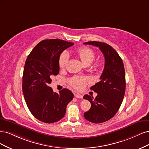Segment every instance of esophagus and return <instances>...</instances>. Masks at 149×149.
Returning <instances> with one entry per match:
<instances>
[{
    "mask_svg": "<svg viewBox=\"0 0 149 149\" xmlns=\"http://www.w3.org/2000/svg\"><path fill=\"white\" fill-rule=\"evenodd\" d=\"M74 96H75V98H81H81H83V95H81L80 94H76V93H75Z\"/></svg>",
    "mask_w": 149,
    "mask_h": 149,
    "instance_id": "obj_1",
    "label": "esophagus"
}]
</instances>
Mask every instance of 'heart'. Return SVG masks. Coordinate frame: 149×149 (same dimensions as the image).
I'll return each instance as SVG.
<instances>
[{"instance_id": "1", "label": "heart", "mask_w": 149, "mask_h": 149, "mask_svg": "<svg viewBox=\"0 0 149 149\" xmlns=\"http://www.w3.org/2000/svg\"><path fill=\"white\" fill-rule=\"evenodd\" d=\"M80 59L85 64H90L95 59V54L94 51L88 47H82L77 51ZM69 60V54L64 51L60 55L59 59V66L60 68L65 67ZM91 79L86 77H75L69 80V84L75 89H82L87 84L90 83Z\"/></svg>"}]
</instances>
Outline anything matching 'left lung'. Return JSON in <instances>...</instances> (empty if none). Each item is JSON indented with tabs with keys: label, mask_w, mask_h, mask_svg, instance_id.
<instances>
[{
	"label": "left lung",
	"mask_w": 149,
	"mask_h": 149,
	"mask_svg": "<svg viewBox=\"0 0 149 149\" xmlns=\"http://www.w3.org/2000/svg\"><path fill=\"white\" fill-rule=\"evenodd\" d=\"M84 45L98 47L104 57V68L100 80L90 88L97 93L95 98L85 95L91 108L84 118L93 123H102L111 119L123 102L126 88L125 70L122 59L113 47L105 42L88 41Z\"/></svg>",
	"instance_id": "1"
}]
</instances>
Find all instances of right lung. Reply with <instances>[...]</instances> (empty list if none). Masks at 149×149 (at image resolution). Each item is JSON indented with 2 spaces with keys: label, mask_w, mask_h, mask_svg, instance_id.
Listing matches in <instances>:
<instances>
[{
  "label": "right lung",
  "mask_w": 149,
  "mask_h": 149,
  "mask_svg": "<svg viewBox=\"0 0 149 149\" xmlns=\"http://www.w3.org/2000/svg\"><path fill=\"white\" fill-rule=\"evenodd\" d=\"M74 45L58 39L40 42L28 56L24 67L22 90L27 107L37 119L45 123L59 121L74 98L69 90L59 93L49 87L52 77L59 72V59L65 49Z\"/></svg>",
  "instance_id": "right-lung-1"
}]
</instances>
